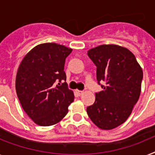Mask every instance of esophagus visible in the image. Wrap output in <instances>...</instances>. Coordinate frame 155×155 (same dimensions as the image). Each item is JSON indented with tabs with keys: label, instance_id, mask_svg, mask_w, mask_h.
<instances>
[{
	"label": "esophagus",
	"instance_id": "obj_1",
	"mask_svg": "<svg viewBox=\"0 0 155 155\" xmlns=\"http://www.w3.org/2000/svg\"><path fill=\"white\" fill-rule=\"evenodd\" d=\"M75 92L77 93L78 95H81L82 94L84 93V91H80V90H76V91H75Z\"/></svg>",
	"mask_w": 155,
	"mask_h": 155
}]
</instances>
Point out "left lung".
<instances>
[{"mask_svg":"<svg viewBox=\"0 0 155 155\" xmlns=\"http://www.w3.org/2000/svg\"><path fill=\"white\" fill-rule=\"evenodd\" d=\"M87 55L97 67V84L103 91L95 94V102L87 112L98 128L113 129L128 119L138 102L143 70L133 53L119 45H99Z\"/></svg>","mask_w":155,"mask_h":155,"instance_id":"left-lung-1","label":"left lung"}]
</instances>
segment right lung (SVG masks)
I'll return each instance as SVG.
<instances>
[{"label": "right lung", "mask_w": 155, "mask_h": 155, "mask_svg": "<svg viewBox=\"0 0 155 155\" xmlns=\"http://www.w3.org/2000/svg\"><path fill=\"white\" fill-rule=\"evenodd\" d=\"M71 51L56 43L41 44L31 49L19 65L15 80L18 98L26 114L38 125L58 123L73 102L74 94L64 82V71Z\"/></svg>", "instance_id": "add662e5"}]
</instances>
